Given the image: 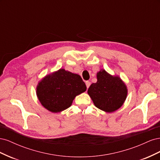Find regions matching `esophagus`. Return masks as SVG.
Instances as JSON below:
<instances>
[{"mask_svg": "<svg viewBox=\"0 0 160 160\" xmlns=\"http://www.w3.org/2000/svg\"><path fill=\"white\" fill-rule=\"evenodd\" d=\"M85 84H86V86H87V88H89V86H90V85H91V83L89 81H87L86 82H85Z\"/></svg>", "mask_w": 160, "mask_h": 160, "instance_id": "34e87169", "label": "esophagus"}]
</instances>
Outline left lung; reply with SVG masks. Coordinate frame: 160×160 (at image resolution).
Listing matches in <instances>:
<instances>
[{
  "label": "left lung",
  "mask_w": 160,
  "mask_h": 160,
  "mask_svg": "<svg viewBox=\"0 0 160 160\" xmlns=\"http://www.w3.org/2000/svg\"><path fill=\"white\" fill-rule=\"evenodd\" d=\"M97 79L98 81L92 83L88 91L95 107L107 113L122 107L128 95L127 86L122 79L104 69L97 73Z\"/></svg>",
  "instance_id": "obj_1"
}]
</instances>
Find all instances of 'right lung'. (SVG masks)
Listing matches in <instances>:
<instances>
[{
	"label": "right lung",
	"instance_id": "obj_1",
	"mask_svg": "<svg viewBox=\"0 0 160 160\" xmlns=\"http://www.w3.org/2000/svg\"><path fill=\"white\" fill-rule=\"evenodd\" d=\"M86 89L80 75L60 69L43 77L38 83L36 93L45 109L59 113L69 108L75 97Z\"/></svg>",
	"mask_w": 160,
	"mask_h": 160
}]
</instances>
